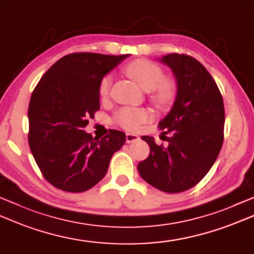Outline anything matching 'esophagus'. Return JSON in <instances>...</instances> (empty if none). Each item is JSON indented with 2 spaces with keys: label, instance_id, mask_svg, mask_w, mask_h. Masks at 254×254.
<instances>
[{
  "label": "esophagus",
  "instance_id": "1",
  "mask_svg": "<svg viewBox=\"0 0 254 254\" xmlns=\"http://www.w3.org/2000/svg\"><path fill=\"white\" fill-rule=\"evenodd\" d=\"M127 143H132L134 141H137L138 138V135H136V134H133V133H127Z\"/></svg>",
  "mask_w": 254,
  "mask_h": 254
}]
</instances>
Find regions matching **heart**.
<instances>
[{
    "label": "heart",
    "mask_w": 254,
    "mask_h": 254,
    "mask_svg": "<svg viewBox=\"0 0 254 254\" xmlns=\"http://www.w3.org/2000/svg\"><path fill=\"white\" fill-rule=\"evenodd\" d=\"M127 74L131 77L144 90H152V99L158 106H167L175 93L173 83L164 79V72L160 66L146 59H136L124 68ZM111 76H106L99 83V97H108L111 86ZM151 117V112L144 108H121L114 114L113 121L119 127L128 131H136Z\"/></svg>",
    "instance_id": "heart-1"
}]
</instances>
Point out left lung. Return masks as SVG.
I'll return each instance as SVG.
<instances>
[{"mask_svg":"<svg viewBox=\"0 0 254 254\" xmlns=\"http://www.w3.org/2000/svg\"><path fill=\"white\" fill-rule=\"evenodd\" d=\"M177 79L171 112L158 123L167 146L142 136L150 155L138 163L141 177L162 191L176 193L196 186L216 162L223 143L225 107L216 81L202 64L186 54L162 58Z\"/></svg>","mask_w":254,"mask_h":254,"instance_id":"obj_1","label":"left lung"}]
</instances>
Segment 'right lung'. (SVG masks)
<instances>
[{
  "label": "right lung",
  "instance_id": "right-lung-1",
  "mask_svg": "<svg viewBox=\"0 0 254 254\" xmlns=\"http://www.w3.org/2000/svg\"><path fill=\"white\" fill-rule=\"evenodd\" d=\"M128 55L73 53L44 73L28 106V144L43 176L54 187L82 192L106 176L126 134L92 137L83 128L99 109L101 79Z\"/></svg>",
  "mask_w": 254,
  "mask_h": 254
}]
</instances>
